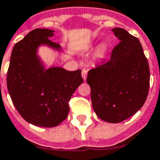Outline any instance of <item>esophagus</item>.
<instances>
[{"label":"esophagus","mask_w":160,"mask_h":160,"mask_svg":"<svg viewBox=\"0 0 160 160\" xmlns=\"http://www.w3.org/2000/svg\"><path fill=\"white\" fill-rule=\"evenodd\" d=\"M81 75H82V78L84 80H86V77H87V70L86 69H82V72H81Z\"/></svg>","instance_id":"34e87169"}]
</instances>
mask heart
<instances>
[{
    "label": "heart",
    "instance_id": "obj_1",
    "mask_svg": "<svg viewBox=\"0 0 160 160\" xmlns=\"http://www.w3.org/2000/svg\"><path fill=\"white\" fill-rule=\"evenodd\" d=\"M108 50V47L107 44H102L101 46L97 48L96 51V57L98 58H104Z\"/></svg>",
    "mask_w": 160,
    "mask_h": 160
}]
</instances>
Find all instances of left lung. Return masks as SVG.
<instances>
[{"mask_svg": "<svg viewBox=\"0 0 160 160\" xmlns=\"http://www.w3.org/2000/svg\"><path fill=\"white\" fill-rule=\"evenodd\" d=\"M120 40L109 60L88 72L95 112L102 120L118 123L143 106L149 88V67L137 38L120 28L112 29Z\"/></svg>", "mask_w": 160, "mask_h": 160, "instance_id": "left-lung-1", "label": "left lung"}]
</instances>
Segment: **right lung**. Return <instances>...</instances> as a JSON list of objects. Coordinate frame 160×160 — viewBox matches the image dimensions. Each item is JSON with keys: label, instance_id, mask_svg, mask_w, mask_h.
<instances>
[{"label": "right lung", "instance_id": "right-lung-1", "mask_svg": "<svg viewBox=\"0 0 160 160\" xmlns=\"http://www.w3.org/2000/svg\"><path fill=\"white\" fill-rule=\"evenodd\" d=\"M54 32L36 28L17 42L7 72V89L18 112L28 122L42 128L58 126L67 118L68 102L83 83L80 69L48 68L38 54L42 47L63 52L60 45L49 39Z\"/></svg>", "mask_w": 160, "mask_h": 160}]
</instances>
